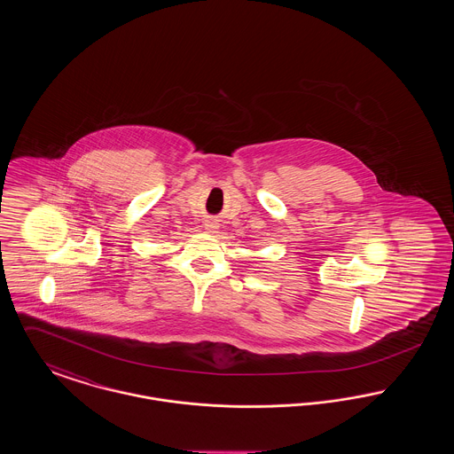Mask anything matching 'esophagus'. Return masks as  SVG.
Listing matches in <instances>:
<instances>
[{"mask_svg":"<svg viewBox=\"0 0 454 454\" xmlns=\"http://www.w3.org/2000/svg\"><path fill=\"white\" fill-rule=\"evenodd\" d=\"M217 228H219V226H217V223H215V221H207V223H206V230L211 231V233H215Z\"/></svg>","mask_w":454,"mask_h":454,"instance_id":"obj_1","label":"esophagus"}]
</instances>
